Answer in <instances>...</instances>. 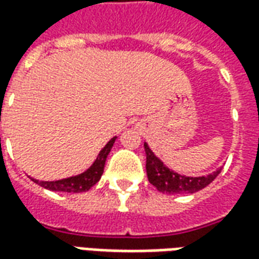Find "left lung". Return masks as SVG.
<instances>
[{
  "mask_svg": "<svg viewBox=\"0 0 259 259\" xmlns=\"http://www.w3.org/2000/svg\"><path fill=\"white\" fill-rule=\"evenodd\" d=\"M144 150H146V169L148 182L163 194H187V193L191 194V193H195V191L206 187L222 170V168H219L217 172L208 175V176L187 178V176H182V175L176 174L174 170L166 168L154 155V152L148 148L147 144H144Z\"/></svg>",
  "mask_w": 259,
  "mask_h": 259,
  "instance_id": "obj_1",
  "label": "left lung"
}]
</instances>
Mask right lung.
I'll return each mask as SVG.
<instances>
[{"instance_id":"obj_1","label":"right lung","mask_w":259,"mask_h":259,"mask_svg":"<svg viewBox=\"0 0 259 259\" xmlns=\"http://www.w3.org/2000/svg\"><path fill=\"white\" fill-rule=\"evenodd\" d=\"M116 140V137H113L108 141L107 146L104 147L101 152L98 154L96 162L91 165V168L85 170L84 174L77 175V176H72L68 179L55 180V182H38L36 179H31L36 182L37 185L42 186L44 189L53 191H65V193H81V191L90 190L93 186L96 185L98 180L101 179V175L104 172V166H105V161L111 148H112L113 143Z\"/></svg>"}]
</instances>
